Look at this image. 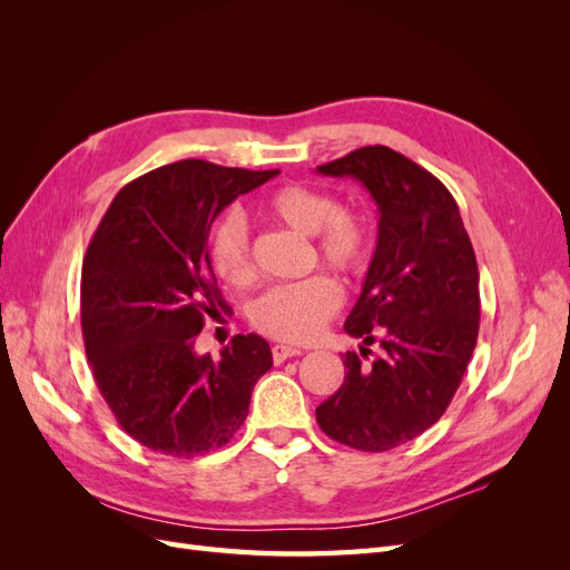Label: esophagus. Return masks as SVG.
<instances>
[{
    "label": "esophagus",
    "mask_w": 570,
    "mask_h": 570,
    "mask_svg": "<svg viewBox=\"0 0 570 570\" xmlns=\"http://www.w3.org/2000/svg\"><path fill=\"white\" fill-rule=\"evenodd\" d=\"M271 354H273V364H283V361H287L292 356H299L302 350L289 347V344H273Z\"/></svg>",
    "instance_id": "1"
}]
</instances>
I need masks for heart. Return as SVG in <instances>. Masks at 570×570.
<instances>
[{
	"label": "heart",
	"mask_w": 570,
	"mask_h": 570,
	"mask_svg": "<svg viewBox=\"0 0 570 570\" xmlns=\"http://www.w3.org/2000/svg\"><path fill=\"white\" fill-rule=\"evenodd\" d=\"M266 218L314 237L316 258L342 275H358L371 262L373 233L368 218L340 206L331 189L289 183L264 199ZM212 266L218 278L233 287H245L254 281V262L249 249V233L239 214L223 216L209 239ZM342 304V292L335 281L325 275L281 285L264 292L252 306V325L258 333L283 342H308L318 337L323 325L331 321Z\"/></svg>",
	"instance_id": "b5f03b06"
}]
</instances>
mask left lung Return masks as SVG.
I'll return each instance as SVG.
<instances>
[{"label":"left lung","instance_id":"8db88e82","mask_svg":"<svg viewBox=\"0 0 570 570\" xmlns=\"http://www.w3.org/2000/svg\"><path fill=\"white\" fill-rule=\"evenodd\" d=\"M356 178L381 212L364 289L344 331L384 352L342 358L344 383L316 409L327 438L387 452L440 421L469 368L480 327L478 264L459 206L433 174L385 145L316 168Z\"/></svg>","mask_w":570,"mask_h":570}]
</instances>
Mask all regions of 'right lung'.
Segmentation results:
<instances>
[{
    "instance_id": "obj_1",
    "label": "right lung",
    "mask_w": 570,
    "mask_h": 570,
    "mask_svg": "<svg viewBox=\"0 0 570 570\" xmlns=\"http://www.w3.org/2000/svg\"><path fill=\"white\" fill-rule=\"evenodd\" d=\"M281 170L185 159L128 183L82 258L80 323L97 387L126 433L193 459L228 444L271 366L264 337L195 352L204 318L228 312L209 258L216 216Z\"/></svg>"
}]
</instances>
